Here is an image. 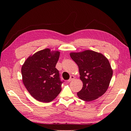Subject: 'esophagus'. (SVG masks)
I'll return each mask as SVG.
<instances>
[{"label":"esophagus","mask_w":131,"mask_h":131,"mask_svg":"<svg viewBox=\"0 0 131 131\" xmlns=\"http://www.w3.org/2000/svg\"><path fill=\"white\" fill-rule=\"evenodd\" d=\"M74 79H75L74 76H73V75H71L70 77V79L68 80V81H72L74 80Z\"/></svg>","instance_id":"esophagus-1"}]
</instances>
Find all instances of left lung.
Segmentation results:
<instances>
[{"mask_svg": "<svg viewBox=\"0 0 131 131\" xmlns=\"http://www.w3.org/2000/svg\"><path fill=\"white\" fill-rule=\"evenodd\" d=\"M70 56L79 67L82 89L77 93L81 100L90 102L104 94L113 76L110 63L103 54L92 50L70 52Z\"/></svg>", "mask_w": 131, "mask_h": 131, "instance_id": "left-lung-1", "label": "left lung"}]
</instances>
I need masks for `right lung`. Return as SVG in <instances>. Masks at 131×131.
Wrapping results in <instances>:
<instances>
[{
    "label": "right lung",
    "instance_id": "obj_1",
    "mask_svg": "<svg viewBox=\"0 0 131 131\" xmlns=\"http://www.w3.org/2000/svg\"><path fill=\"white\" fill-rule=\"evenodd\" d=\"M60 52L45 49L30 55L22 66L23 84L30 94L42 103L52 101L61 92L62 82L55 68Z\"/></svg>",
    "mask_w": 131,
    "mask_h": 131
}]
</instances>
